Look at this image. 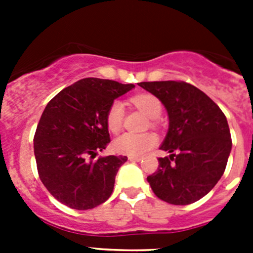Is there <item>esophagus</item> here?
<instances>
[{"label": "esophagus", "instance_id": "1", "mask_svg": "<svg viewBox=\"0 0 253 253\" xmlns=\"http://www.w3.org/2000/svg\"><path fill=\"white\" fill-rule=\"evenodd\" d=\"M129 161H135V162H139L140 160H142V157H139V156H129Z\"/></svg>", "mask_w": 253, "mask_h": 253}]
</instances>
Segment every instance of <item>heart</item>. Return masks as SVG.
Masks as SVG:
<instances>
[{"label": "heart", "instance_id": "heart-1", "mask_svg": "<svg viewBox=\"0 0 253 253\" xmlns=\"http://www.w3.org/2000/svg\"><path fill=\"white\" fill-rule=\"evenodd\" d=\"M131 102L138 110L146 114L151 119H157L162 113V102L151 93H139L131 97ZM124 119V105L114 101L106 111V125L111 133H119ZM154 125V122H152ZM157 143V137L152 133L130 134L125 133L114 140V149L118 153L129 156H142Z\"/></svg>", "mask_w": 253, "mask_h": 253}]
</instances>
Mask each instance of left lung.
Wrapping results in <instances>:
<instances>
[{
  "label": "left lung",
  "mask_w": 253,
  "mask_h": 253,
  "mask_svg": "<svg viewBox=\"0 0 253 253\" xmlns=\"http://www.w3.org/2000/svg\"><path fill=\"white\" fill-rule=\"evenodd\" d=\"M166 107L169 125L160 166L148 176L157 198L189 205L204 198L224 173L232 149L231 131L223 111L203 91L184 81L140 82Z\"/></svg>",
  "instance_id": "1"
}]
</instances>
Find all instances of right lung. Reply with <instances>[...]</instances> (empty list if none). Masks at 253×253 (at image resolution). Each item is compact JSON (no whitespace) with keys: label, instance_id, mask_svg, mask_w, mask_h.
Instances as JSON below:
<instances>
[{"label":"right lung","instance_id":"obj_1","mask_svg":"<svg viewBox=\"0 0 253 253\" xmlns=\"http://www.w3.org/2000/svg\"><path fill=\"white\" fill-rule=\"evenodd\" d=\"M134 87L111 80L84 78L48 102L35 131L34 153L40 180L58 202L87 210L110 198L118 169L128 157L89 160L110 143L109 106Z\"/></svg>","mask_w":253,"mask_h":253}]
</instances>
